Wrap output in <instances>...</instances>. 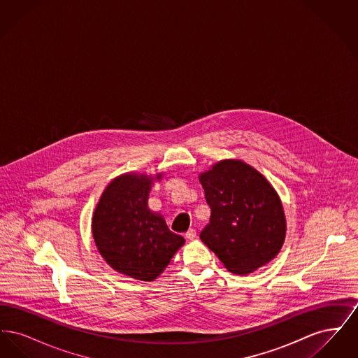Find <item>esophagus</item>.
<instances>
[{
    "label": "esophagus",
    "instance_id": "esophagus-1",
    "mask_svg": "<svg viewBox=\"0 0 358 358\" xmlns=\"http://www.w3.org/2000/svg\"><path fill=\"white\" fill-rule=\"evenodd\" d=\"M196 235H197V234H196V229L192 228V229H189L187 234H185V238H187V240H193V238H196Z\"/></svg>",
    "mask_w": 358,
    "mask_h": 358
}]
</instances>
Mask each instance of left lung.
<instances>
[{
	"instance_id": "1",
	"label": "left lung",
	"mask_w": 358,
	"mask_h": 358,
	"mask_svg": "<svg viewBox=\"0 0 358 358\" xmlns=\"http://www.w3.org/2000/svg\"><path fill=\"white\" fill-rule=\"evenodd\" d=\"M199 180L210 206L200 238L232 273L247 275L270 263L286 238V216L268 180L241 159H222Z\"/></svg>"
}]
</instances>
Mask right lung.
<instances>
[{"instance_id":"1","label":"right lung","mask_w":358,"mask_h":358,"mask_svg":"<svg viewBox=\"0 0 358 358\" xmlns=\"http://www.w3.org/2000/svg\"><path fill=\"white\" fill-rule=\"evenodd\" d=\"M164 173H123L106 189L92 215V236L106 263L117 273L153 282L185 244L162 215L149 208L154 182Z\"/></svg>"}]
</instances>
